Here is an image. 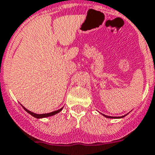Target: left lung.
Listing matches in <instances>:
<instances>
[{
  "mask_svg": "<svg viewBox=\"0 0 155 155\" xmlns=\"http://www.w3.org/2000/svg\"><path fill=\"white\" fill-rule=\"evenodd\" d=\"M104 116H105L106 117H108V118H117V117H110V116H107V115H104ZM125 115H124V116H121V117H118V118H121V117H125Z\"/></svg>",
  "mask_w": 155,
  "mask_h": 155,
  "instance_id": "left-lung-1",
  "label": "left lung"
}]
</instances>
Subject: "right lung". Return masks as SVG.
Returning <instances> with one entry per match:
<instances>
[{"instance_id": "add662e5", "label": "right lung", "mask_w": 155, "mask_h": 155, "mask_svg": "<svg viewBox=\"0 0 155 155\" xmlns=\"http://www.w3.org/2000/svg\"><path fill=\"white\" fill-rule=\"evenodd\" d=\"M22 107L24 108V110H26L27 113H29L30 114H31V115L33 116V117H36V118H42V117H50V116H52V115H55V114H58L59 112H60L63 110V108H61V109L58 110H55V111H53V112H51V113H48V114H34L33 113V112L30 111V110H28L27 109H26V108L24 107Z\"/></svg>"}]
</instances>
